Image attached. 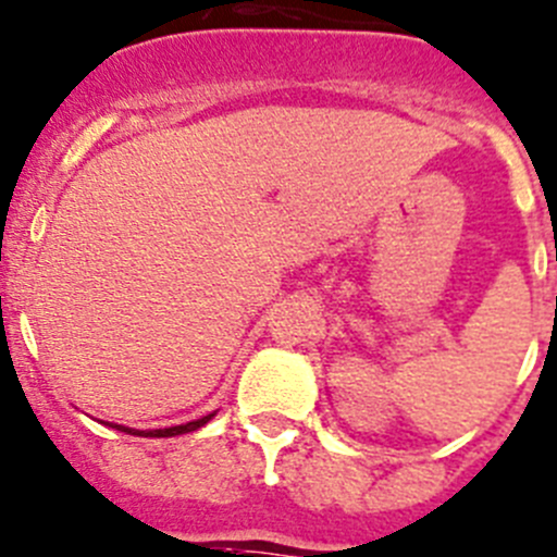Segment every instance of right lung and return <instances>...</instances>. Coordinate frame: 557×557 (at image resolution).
Returning a JSON list of instances; mask_svg holds the SVG:
<instances>
[{
    "mask_svg": "<svg viewBox=\"0 0 557 557\" xmlns=\"http://www.w3.org/2000/svg\"><path fill=\"white\" fill-rule=\"evenodd\" d=\"M215 417V411L207 417H201V420H193V422H185V425H173V428H154V431H135V428H126V425H115V422H110V428H115V431H124V433H132V436H151V438H165V436H182V433H190V431H198L201 425H207L209 420Z\"/></svg>",
    "mask_w": 557,
    "mask_h": 557,
    "instance_id": "add662e5",
    "label": "right lung"
}]
</instances>
